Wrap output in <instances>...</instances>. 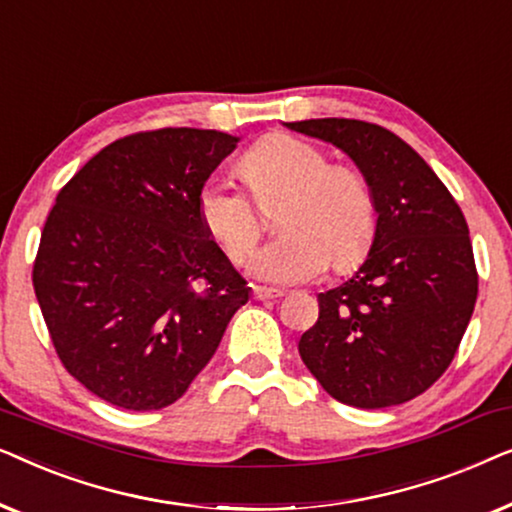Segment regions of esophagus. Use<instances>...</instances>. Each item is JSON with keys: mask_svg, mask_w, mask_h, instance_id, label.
<instances>
[{"mask_svg": "<svg viewBox=\"0 0 512 512\" xmlns=\"http://www.w3.org/2000/svg\"><path fill=\"white\" fill-rule=\"evenodd\" d=\"M251 296H254V300H277L284 296V291L268 289V286H254V289H251Z\"/></svg>", "mask_w": 512, "mask_h": 512, "instance_id": "esophagus-1", "label": "esophagus"}]
</instances>
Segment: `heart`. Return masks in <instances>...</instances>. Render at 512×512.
Segmentation results:
<instances>
[{"instance_id":"heart-1","label":"heart","mask_w":512,"mask_h":512,"mask_svg":"<svg viewBox=\"0 0 512 512\" xmlns=\"http://www.w3.org/2000/svg\"><path fill=\"white\" fill-rule=\"evenodd\" d=\"M240 177L258 205L284 198L277 228L282 237L258 251L251 272L270 284L317 279L328 261L345 272L370 251L377 202L363 172L335 165L321 146L293 135H268L240 158ZM247 193L207 181L198 216L209 237L233 263L247 261L261 237V216Z\"/></svg>"}]
</instances>
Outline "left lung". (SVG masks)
<instances>
[{
    "label": "left lung",
    "mask_w": 512,
    "mask_h": 512,
    "mask_svg": "<svg viewBox=\"0 0 512 512\" xmlns=\"http://www.w3.org/2000/svg\"><path fill=\"white\" fill-rule=\"evenodd\" d=\"M286 128L345 151L377 202L368 258L319 293L300 359L335 401L401 405L445 373L471 321L478 270L464 214L424 158L382 125L310 118Z\"/></svg>",
    "instance_id": "1"
}]
</instances>
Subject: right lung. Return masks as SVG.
I'll return each mask as SVG.
<instances>
[{
    "instance_id": "add662e5",
    "label": "right lung",
    "mask_w": 512,
    "mask_h": 512,
    "mask_svg": "<svg viewBox=\"0 0 512 512\" xmlns=\"http://www.w3.org/2000/svg\"><path fill=\"white\" fill-rule=\"evenodd\" d=\"M240 137L137 132L62 186L32 284L67 373L116 408L172 405L249 300L198 216V195Z\"/></svg>"
}]
</instances>
